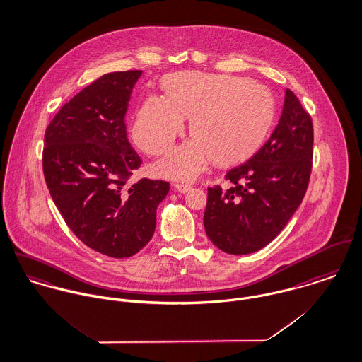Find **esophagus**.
<instances>
[{"instance_id": "34e87169", "label": "esophagus", "mask_w": 362, "mask_h": 362, "mask_svg": "<svg viewBox=\"0 0 362 362\" xmlns=\"http://www.w3.org/2000/svg\"><path fill=\"white\" fill-rule=\"evenodd\" d=\"M173 187H175V190L179 192V193H187V192L192 189V186L187 185V183H176Z\"/></svg>"}]
</instances>
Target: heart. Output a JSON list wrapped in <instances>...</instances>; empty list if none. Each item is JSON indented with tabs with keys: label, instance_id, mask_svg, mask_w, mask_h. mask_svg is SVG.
<instances>
[{
	"label": "heart",
	"instance_id": "1",
	"mask_svg": "<svg viewBox=\"0 0 362 362\" xmlns=\"http://www.w3.org/2000/svg\"><path fill=\"white\" fill-rule=\"evenodd\" d=\"M165 97L148 95L132 127L134 143L146 153H166L190 118L193 139L157 163L170 179L192 180L212 160L233 162L248 156L268 134L275 101L261 83L206 72H182L163 81Z\"/></svg>",
	"mask_w": 362,
	"mask_h": 362
}]
</instances>
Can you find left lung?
I'll list each match as a JSON object with an SVG mask.
<instances>
[{
  "mask_svg": "<svg viewBox=\"0 0 362 362\" xmlns=\"http://www.w3.org/2000/svg\"><path fill=\"white\" fill-rule=\"evenodd\" d=\"M314 130L291 90L268 141L226 173L228 190L208 189L204 228L219 250L245 255L274 240L300 206L313 166Z\"/></svg>",
  "mask_w": 362,
  "mask_h": 362,
  "instance_id": "left-lung-1",
  "label": "left lung"
}]
</instances>
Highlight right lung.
<instances>
[{"instance_id": "right-lung-1", "label": "right lung", "mask_w": 362, "mask_h": 362, "mask_svg": "<svg viewBox=\"0 0 362 362\" xmlns=\"http://www.w3.org/2000/svg\"><path fill=\"white\" fill-rule=\"evenodd\" d=\"M143 71L101 76L66 103L44 136L42 170L71 230L90 248L127 258L151 240L169 183L127 177L141 158L127 140L124 117Z\"/></svg>"}]
</instances>
